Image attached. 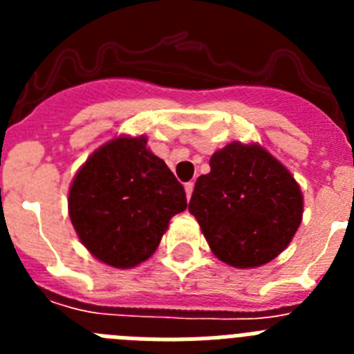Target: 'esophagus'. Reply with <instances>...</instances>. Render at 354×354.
I'll use <instances>...</instances> for the list:
<instances>
[{
	"instance_id": "obj_1",
	"label": "esophagus",
	"mask_w": 354,
	"mask_h": 354,
	"mask_svg": "<svg viewBox=\"0 0 354 354\" xmlns=\"http://www.w3.org/2000/svg\"><path fill=\"white\" fill-rule=\"evenodd\" d=\"M193 187H195V184H193V183H187V184H186V186H184V189H186V198H187V200L192 198Z\"/></svg>"
}]
</instances>
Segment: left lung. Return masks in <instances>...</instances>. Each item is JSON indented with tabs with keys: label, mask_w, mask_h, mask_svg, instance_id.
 <instances>
[{
	"label": "left lung",
	"mask_w": 354,
	"mask_h": 354,
	"mask_svg": "<svg viewBox=\"0 0 354 354\" xmlns=\"http://www.w3.org/2000/svg\"><path fill=\"white\" fill-rule=\"evenodd\" d=\"M196 179L189 212L216 257L259 268L289 246L301 223L303 195L282 162L261 145L228 143Z\"/></svg>",
	"instance_id": "8db88e82"
}]
</instances>
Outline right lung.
<instances>
[{"label": "right lung", "instance_id": "obj_1", "mask_svg": "<svg viewBox=\"0 0 354 354\" xmlns=\"http://www.w3.org/2000/svg\"><path fill=\"white\" fill-rule=\"evenodd\" d=\"M186 193L145 136H118L86 159L68 192V216L93 257L118 270L156 252Z\"/></svg>", "mask_w": 354, "mask_h": 354}]
</instances>
